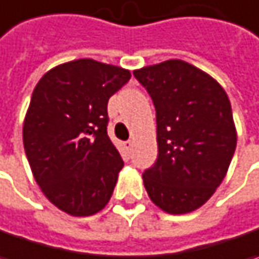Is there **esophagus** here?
Wrapping results in <instances>:
<instances>
[{
  "mask_svg": "<svg viewBox=\"0 0 259 259\" xmlns=\"http://www.w3.org/2000/svg\"><path fill=\"white\" fill-rule=\"evenodd\" d=\"M123 147H125V149L130 151V150H131V147H133V141H131V140L125 141V143H123Z\"/></svg>",
  "mask_w": 259,
  "mask_h": 259,
  "instance_id": "1",
  "label": "esophagus"
}]
</instances>
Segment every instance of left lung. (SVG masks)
I'll list each match as a JSON object with an SVG mask.
<instances>
[{
  "label": "left lung",
  "mask_w": 259,
  "mask_h": 259,
  "mask_svg": "<svg viewBox=\"0 0 259 259\" xmlns=\"http://www.w3.org/2000/svg\"><path fill=\"white\" fill-rule=\"evenodd\" d=\"M156 108L154 164L143 174L151 201L169 214L197 210L226 176L236 130L226 92L181 59L134 71Z\"/></svg>",
  "instance_id": "left-lung-1"
}]
</instances>
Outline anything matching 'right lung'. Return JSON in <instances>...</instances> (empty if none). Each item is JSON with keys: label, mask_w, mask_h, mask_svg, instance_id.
Listing matches in <instances>:
<instances>
[{"label": "right lung", "mask_w": 259, "mask_h": 259, "mask_svg": "<svg viewBox=\"0 0 259 259\" xmlns=\"http://www.w3.org/2000/svg\"><path fill=\"white\" fill-rule=\"evenodd\" d=\"M128 70L77 59L48 71L33 90L23 143L46 198L71 215H92L110 200L123 162L108 136V102Z\"/></svg>", "instance_id": "1"}]
</instances>
